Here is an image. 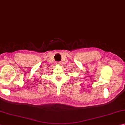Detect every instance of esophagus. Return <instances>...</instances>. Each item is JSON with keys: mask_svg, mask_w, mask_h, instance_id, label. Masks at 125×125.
I'll list each match as a JSON object with an SVG mask.
<instances>
[{"mask_svg": "<svg viewBox=\"0 0 125 125\" xmlns=\"http://www.w3.org/2000/svg\"><path fill=\"white\" fill-rule=\"evenodd\" d=\"M61 64H62V62H61V61H59V62H56V64L59 65H61Z\"/></svg>", "mask_w": 125, "mask_h": 125, "instance_id": "esophagus-1", "label": "esophagus"}]
</instances>
